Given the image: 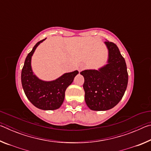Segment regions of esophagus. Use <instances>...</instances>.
I'll list each match as a JSON object with an SVG mask.
<instances>
[{
	"mask_svg": "<svg viewBox=\"0 0 151 151\" xmlns=\"http://www.w3.org/2000/svg\"><path fill=\"white\" fill-rule=\"evenodd\" d=\"M84 68H85V65H83V64H81V65H79L78 66V70L79 72H81V71L83 70Z\"/></svg>",
	"mask_w": 151,
	"mask_h": 151,
	"instance_id": "34e87169",
	"label": "esophagus"
}]
</instances>
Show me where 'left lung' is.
Returning <instances> with one entry per match:
<instances>
[{
  "label": "left lung",
  "mask_w": 151,
  "mask_h": 151,
  "mask_svg": "<svg viewBox=\"0 0 151 151\" xmlns=\"http://www.w3.org/2000/svg\"><path fill=\"white\" fill-rule=\"evenodd\" d=\"M108 49L107 64L98 70L82 71L85 83V99L93 111H107L121 100L128 84V73L124 58L113 42L106 41Z\"/></svg>",
  "instance_id": "1"
}]
</instances>
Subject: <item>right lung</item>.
<instances>
[{"label": "right lung", "instance_id": "right-lung-1", "mask_svg": "<svg viewBox=\"0 0 151 151\" xmlns=\"http://www.w3.org/2000/svg\"><path fill=\"white\" fill-rule=\"evenodd\" d=\"M46 39L38 42L25 59L21 73L22 86L29 101L38 109L52 111L59 109L65 99V91L73 82L78 70L65 73L54 81H45L32 70L31 58L36 48Z\"/></svg>", "mask_w": 151, "mask_h": 151}]
</instances>
